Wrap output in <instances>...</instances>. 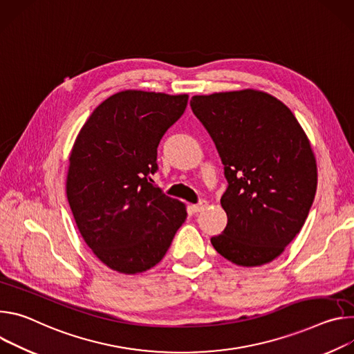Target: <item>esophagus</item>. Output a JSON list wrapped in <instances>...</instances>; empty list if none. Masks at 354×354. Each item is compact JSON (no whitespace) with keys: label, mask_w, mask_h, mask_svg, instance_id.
Returning a JSON list of instances; mask_svg holds the SVG:
<instances>
[{"label":"esophagus","mask_w":354,"mask_h":354,"mask_svg":"<svg viewBox=\"0 0 354 354\" xmlns=\"http://www.w3.org/2000/svg\"><path fill=\"white\" fill-rule=\"evenodd\" d=\"M207 207H208V203H207L205 200H201L198 204L192 205V211H194V212H203Z\"/></svg>","instance_id":"34e87169"}]
</instances>
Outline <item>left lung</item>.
Instances as JSON below:
<instances>
[{
	"instance_id": "left-lung-1",
	"label": "left lung",
	"mask_w": 354,
	"mask_h": 354,
	"mask_svg": "<svg viewBox=\"0 0 354 354\" xmlns=\"http://www.w3.org/2000/svg\"><path fill=\"white\" fill-rule=\"evenodd\" d=\"M223 165L221 205L227 223L211 238L229 261L261 266L299 233L315 198V156L294 113L256 90L194 95L189 101Z\"/></svg>"
}]
</instances>
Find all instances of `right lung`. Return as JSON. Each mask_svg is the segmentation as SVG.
<instances>
[{"mask_svg": "<svg viewBox=\"0 0 354 354\" xmlns=\"http://www.w3.org/2000/svg\"><path fill=\"white\" fill-rule=\"evenodd\" d=\"M188 95L127 90L100 104L78 133L67 200L83 239L111 270L146 271L169 250L185 205L151 184L157 147Z\"/></svg>", "mask_w": 354, "mask_h": 354, "instance_id": "obj_1", "label": "right lung"}]
</instances>
